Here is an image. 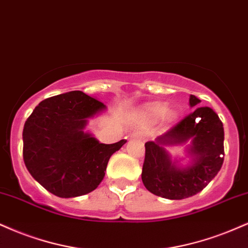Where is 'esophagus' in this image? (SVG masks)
Here are the masks:
<instances>
[{
	"mask_svg": "<svg viewBox=\"0 0 248 248\" xmlns=\"http://www.w3.org/2000/svg\"><path fill=\"white\" fill-rule=\"evenodd\" d=\"M132 137H135V139L141 140V141H145V139H147V135H145L144 133L136 132V133H133V134H132Z\"/></svg>",
	"mask_w": 248,
	"mask_h": 248,
	"instance_id": "1",
	"label": "esophagus"
}]
</instances>
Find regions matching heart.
Instances as JSON below:
<instances>
[{
    "label": "heart",
    "instance_id": "heart-1",
    "mask_svg": "<svg viewBox=\"0 0 248 248\" xmlns=\"http://www.w3.org/2000/svg\"><path fill=\"white\" fill-rule=\"evenodd\" d=\"M166 111H168V107L164 104H151L147 107L145 112H147V115L153 120H158L162 116L165 114ZM168 119L170 121H172L174 119V113H170L168 115Z\"/></svg>",
    "mask_w": 248,
    "mask_h": 248
}]
</instances>
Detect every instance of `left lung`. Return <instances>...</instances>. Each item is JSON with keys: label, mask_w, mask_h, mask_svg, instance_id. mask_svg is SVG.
I'll list each match as a JSON object with an SVG mask.
<instances>
[{"label": "left lung", "mask_w": 248, "mask_h": 248, "mask_svg": "<svg viewBox=\"0 0 248 248\" xmlns=\"http://www.w3.org/2000/svg\"><path fill=\"white\" fill-rule=\"evenodd\" d=\"M200 99L190 95V106ZM193 139L191 149L196 163L188 169H179L169 160L162 144H175ZM142 181L155 195L183 200L195 195L210 183L224 162V128L210 107H198L158 136L156 142L145 143Z\"/></svg>", "instance_id": "8db88e82"}]
</instances>
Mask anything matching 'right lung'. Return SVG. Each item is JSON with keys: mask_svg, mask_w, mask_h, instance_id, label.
Here are the masks:
<instances>
[{"mask_svg": "<svg viewBox=\"0 0 248 248\" xmlns=\"http://www.w3.org/2000/svg\"><path fill=\"white\" fill-rule=\"evenodd\" d=\"M105 105L82 91L39 103L23 129V158L30 174L59 198L94 190L105 175L109 157L127 141L104 144L83 132L86 119Z\"/></svg>", "mask_w": 248, "mask_h": 248, "instance_id": "right-lung-1", "label": "right lung"}]
</instances>
